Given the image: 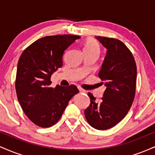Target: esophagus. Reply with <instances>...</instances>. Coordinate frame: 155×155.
<instances>
[{
    "instance_id": "34e87169",
    "label": "esophagus",
    "mask_w": 155,
    "mask_h": 155,
    "mask_svg": "<svg viewBox=\"0 0 155 155\" xmlns=\"http://www.w3.org/2000/svg\"><path fill=\"white\" fill-rule=\"evenodd\" d=\"M79 90L80 92H86V91H85V90H84L83 89H81V88H80V87H79Z\"/></svg>"
}]
</instances>
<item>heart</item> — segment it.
<instances>
[{
	"mask_svg": "<svg viewBox=\"0 0 155 155\" xmlns=\"http://www.w3.org/2000/svg\"><path fill=\"white\" fill-rule=\"evenodd\" d=\"M84 49H87V50L90 51H94L99 53V51H100V46H99L98 43L96 41L95 39L89 38L87 40Z\"/></svg>",
	"mask_w": 155,
	"mask_h": 155,
	"instance_id": "obj_1",
	"label": "heart"
}]
</instances>
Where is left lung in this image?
Wrapping results in <instances>:
<instances>
[{
    "label": "left lung",
    "instance_id": "1",
    "mask_svg": "<svg viewBox=\"0 0 155 155\" xmlns=\"http://www.w3.org/2000/svg\"><path fill=\"white\" fill-rule=\"evenodd\" d=\"M107 49L98 74L106 87L100 104L89 92L90 105L84 111L88 123L104 130L118 124L127 114L136 94L137 68L132 53L117 39L95 36Z\"/></svg>",
    "mask_w": 155,
    "mask_h": 155
}]
</instances>
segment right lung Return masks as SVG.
I'll list each match as a JSON object with an SVG mask.
<instances>
[{"instance_id":"add662e5","label":"right lung","mask_w":155,"mask_h":155,"mask_svg":"<svg viewBox=\"0 0 155 155\" xmlns=\"http://www.w3.org/2000/svg\"><path fill=\"white\" fill-rule=\"evenodd\" d=\"M79 38L75 35L43 37L19 58L15 81L17 99L27 117L39 127L54 125L69 101L79 93L75 85L49 87L51 74L63 65L64 51Z\"/></svg>"}]
</instances>
